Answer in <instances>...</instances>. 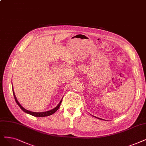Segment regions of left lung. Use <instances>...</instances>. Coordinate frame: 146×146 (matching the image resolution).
Segmentation results:
<instances>
[{
  "mask_svg": "<svg viewBox=\"0 0 146 146\" xmlns=\"http://www.w3.org/2000/svg\"><path fill=\"white\" fill-rule=\"evenodd\" d=\"M96 118H97V119H100V118H98V117H95Z\"/></svg>",
  "mask_w": 146,
  "mask_h": 146,
  "instance_id": "8db88e82",
  "label": "left lung"
}]
</instances>
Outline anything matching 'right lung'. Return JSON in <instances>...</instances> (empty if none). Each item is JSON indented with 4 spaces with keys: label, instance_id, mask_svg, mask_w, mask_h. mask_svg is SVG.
<instances>
[{
    "label": "right lung",
    "instance_id": "right-lung-1",
    "mask_svg": "<svg viewBox=\"0 0 146 146\" xmlns=\"http://www.w3.org/2000/svg\"><path fill=\"white\" fill-rule=\"evenodd\" d=\"M13 95H14V99H15V102H17V104H18V106L20 107V108L23 111H25V113H27V114H31V115H32L35 116V117H45V116H48V115H51V114H54V113L56 111H57L58 109H59V108L60 107V104H61L62 101V100L60 101V102H59V104H58V106H57L56 108H53V110L48 111L42 112V113L32 112V111H28V110L25 109L24 108H23V107L21 106V105L20 104V103L18 102V101H17V98H16L15 95V93H14V90H13Z\"/></svg>",
    "mask_w": 146,
    "mask_h": 146
}]
</instances>
